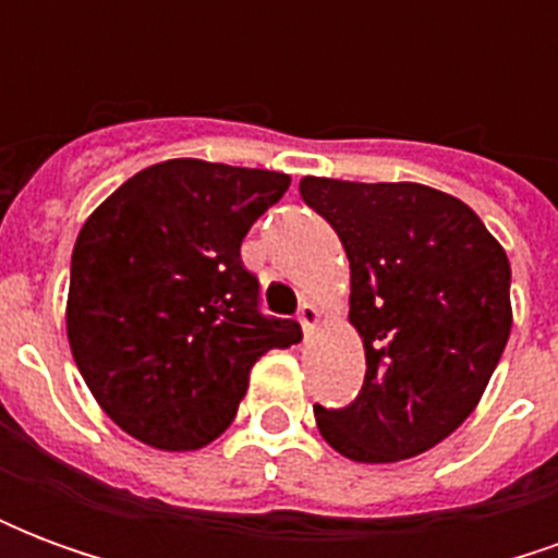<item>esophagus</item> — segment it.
<instances>
[{
  "label": "esophagus",
  "instance_id": "obj_1",
  "mask_svg": "<svg viewBox=\"0 0 558 558\" xmlns=\"http://www.w3.org/2000/svg\"><path fill=\"white\" fill-rule=\"evenodd\" d=\"M299 323H302L304 335H311V331L319 326V311H316L314 304H302V307H299Z\"/></svg>",
  "mask_w": 558,
  "mask_h": 558
}]
</instances>
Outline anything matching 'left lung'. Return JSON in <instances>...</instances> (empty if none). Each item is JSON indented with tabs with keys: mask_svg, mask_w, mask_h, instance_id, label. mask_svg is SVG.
<instances>
[{
	"mask_svg": "<svg viewBox=\"0 0 558 558\" xmlns=\"http://www.w3.org/2000/svg\"><path fill=\"white\" fill-rule=\"evenodd\" d=\"M302 199L350 259V323L364 386L316 427L355 463L424 454L469 418L511 335V266L457 196L415 182L304 175Z\"/></svg>",
	"mask_w": 558,
	"mask_h": 558,
	"instance_id": "left-lung-1",
	"label": "left lung"
}]
</instances>
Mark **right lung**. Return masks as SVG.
I'll list each match as a JSON object with an SVG mask.
<instances>
[{"instance_id":"1","label":"right lung","mask_w":558,"mask_h":558,"mask_svg":"<svg viewBox=\"0 0 558 558\" xmlns=\"http://www.w3.org/2000/svg\"><path fill=\"white\" fill-rule=\"evenodd\" d=\"M287 172L196 158L151 163L95 208L74 244L68 343L101 410L140 442L196 451L230 427L251 367L302 340L259 311L242 239Z\"/></svg>"}]
</instances>
